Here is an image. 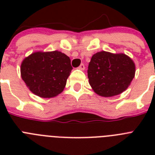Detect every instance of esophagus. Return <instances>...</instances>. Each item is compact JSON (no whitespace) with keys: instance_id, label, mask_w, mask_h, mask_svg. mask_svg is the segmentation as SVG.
Wrapping results in <instances>:
<instances>
[{"instance_id":"34e87169","label":"esophagus","mask_w":155,"mask_h":155,"mask_svg":"<svg viewBox=\"0 0 155 155\" xmlns=\"http://www.w3.org/2000/svg\"><path fill=\"white\" fill-rule=\"evenodd\" d=\"M79 69H80V70H84L85 69V66L84 63H81L80 65V67H79Z\"/></svg>"}]
</instances>
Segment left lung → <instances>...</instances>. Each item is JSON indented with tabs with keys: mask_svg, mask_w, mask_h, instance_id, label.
<instances>
[{
	"mask_svg": "<svg viewBox=\"0 0 155 155\" xmlns=\"http://www.w3.org/2000/svg\"><path fill=\"white\" fill-rule=\"evenodd\" d=\"M135 75V63L123 53L100 51L92 55L88 64L87 77L92 90L103 97L122 93Z\"/></svg>",
	"mask_w": 155,
	"mask_h": 155,
	"instance_id": "left-lung-1",
	"label": "left lung"
}]
</instances>
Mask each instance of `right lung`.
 <instances>
[{
	"instance_id": "obj_1",
	"label": "right lung",
	"mask_w": 155,
	"mask_h": 155,
	"mask_svg": "<svg viewBox=\"0 0 155 155\" xmlns=\"http://www.w3.org/2000/svg\"><path fill=\"white\" fill-rule=\"evenodd\" d=\"M72 70L65 54L35 51L21 64V76L30 92L42 98H53L63 92Z\"/></svg>"
}]
</instances>
